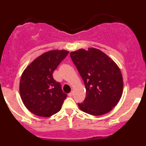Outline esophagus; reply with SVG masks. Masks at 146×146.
<instances>
[{
	"instance_id": "34e87169",
	"label": "esophagus",
	"mask_w": 146,
	"mask_h": 146,
	"mask_svg": "<svg viewBox=\"0 0 146 146\" xmlns=\"http://www.w3.org/2000/svg\"><path fill=\"white\" fill-rule=\"evenodd\" d=\"M68 96H69V97H72V96H73V92H70L69 94H68Z\"/></svg>"
}]
</instances>
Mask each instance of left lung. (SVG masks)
I'll return each mask as SVG.
<instances>
[{"label": "left lung", "instance_id": "left-lung-1", "mask_svg": "<svg viewBox=\"0 0 146 146\" xmlns=\"http://www.w3.org/2000/svg\"><path fill=\"white\" fill-rule=\"evenodd\" d=\"M86 89V97L78 106L82 111L102 115L118 103L123 93V78L118 66L101 50L81 49L70 53Z\"/></svg>", "mask_w": 146, "mask_h": 146}]
</instances>
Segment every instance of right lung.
Returning <instances> with one entry per match:
<instances>
[{"label":"right lung","mask_w":146,"mask_h":146,"mask_svg":"<svg viewBox=\"0 0 146 146\" xmlns=\"http://www.w3.org/2000/svg\"><path fill=\"white\" fill-rule=\"evenodd\" d=\"M69 52L52 50L35 59L27 67L20 79V93L22 101L33 114L49 117L57 113L67 95L62 91L52 73Z\"/></svg>","instance_id":"obj_1"}]
</instances>
